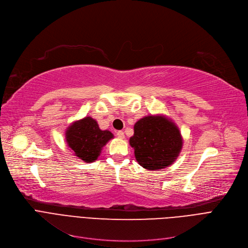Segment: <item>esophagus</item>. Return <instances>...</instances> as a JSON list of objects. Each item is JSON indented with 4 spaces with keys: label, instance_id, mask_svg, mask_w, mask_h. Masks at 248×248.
<instances>
[{
    "label": "esophagus",
    "instance_id": "obj_1",
    "mask_svg": "<svg viewBox=\"0 0 248 248\" xmlns=\"http://www.w3.org/2000/svg\"><path fill=\"white\" fill-rule=\"evenodd\" d=\"M118 136V138H121V139H123V138H125V134H124V132L123 131H118L117 132V134H116Z\"/></svg>",
    "mask_w": 248,
    "mask_h": 248
}]
</instances>
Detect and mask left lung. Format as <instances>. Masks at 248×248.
<instances>
[{"label": "left lung", "mask_w": 248, "mask_h": 248, "mask_svg": "<svg viewBox=\"0 0 248 248\" xmlns=\"http://www.w3.org/2000/svg\"><path fill=\"white\" fill-rule=\"evenodd\" d=\"M129 142L136 161L150 171L173 164L183 145L178 127L163 115H149L138 120Z\"/></svg>", "instance_id": "8db88e82"}]
</instances>
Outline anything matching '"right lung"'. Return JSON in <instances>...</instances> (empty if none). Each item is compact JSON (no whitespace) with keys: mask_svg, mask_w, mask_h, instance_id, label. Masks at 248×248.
Returning <instances> with one entry per match:
<instances>
[{"mask_svg":"<svg viewBox=\"0 0 248 248\" xmlns=\"http://www.w3.org/2000/svg\"><path fill=\"white\" fill-rule=\"evenodd\" d=\"M114 138L108 130H101L90 116L73 122L66 130V142L74 154L86 163L96 161L102 148Z\"/></svg>","mask_w":248,"mask_h":248,"instance_id":"add662e5","label":"right lung"}]
</instances>
